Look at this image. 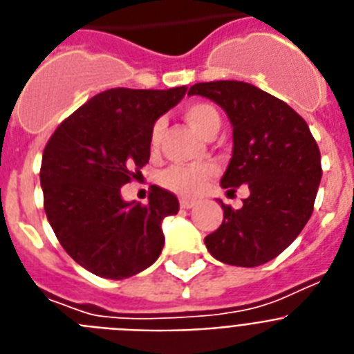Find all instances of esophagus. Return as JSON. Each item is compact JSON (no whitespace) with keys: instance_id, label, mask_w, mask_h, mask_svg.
I'll use <instances>...</instances> for the list:
<instances>
[{"instance_id":"34e87169","label":"esophagus","mask_w":354,"mask_h":354,"mask_svg":"<svg viewBox=\"0 0 354 354\" xmlns=\"http://www.w3.org/2000/svg\"><path fill=\"white\" fill-rule=\"evenodd\" d=\"M194 205H196V201L189 200V198H182V200H180V207H182V209H192Z\"/></svg>"}]
</instances>
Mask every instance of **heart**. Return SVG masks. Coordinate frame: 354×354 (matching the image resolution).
<instances>
[{
    "instance_id": "heart-1",
    "label": "heart",
    "mask_w": 354,
    "mask_h": 354,
    "mask_svg": "<svg viewBox=\"0 0 354 354\" xmlns=\"http://www.w3.org/2000/svg\"><path fill=\"white\" fill-rule=\"evenodd\" d=\"M185 120L200 133L203 138H214L221 127V115L212 104L192 102L183 109ZM163 133V120H156L149 131V149L156 151ZM216 174V165L210 162L196 165H171L160 172L158 182L165 189L182 196H198L207 182Z\"/></svg>"
}]
</instances>
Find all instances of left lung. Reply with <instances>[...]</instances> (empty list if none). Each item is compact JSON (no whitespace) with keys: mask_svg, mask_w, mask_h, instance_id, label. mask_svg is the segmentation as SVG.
Wrapping results in <instances>:
<instances>
[{"mask_svg":"<svg viewBox=\"0 0 354 354\" xmlns=\"http://www.w3.org/2000/svg\"><path fill=\"white\" fill-rule=\"evenodd\" d=\"M189 95L207 97L225 109L234 149L221 187L234 192L248 185L250 191L239 210L221 203L223 223L205 237L207 250L232 266L268 263L311 218L322 178L319 145L295 109L254 84L198 82Z\"/></svg>","mask_w":354,"mask_h":354,"instance_id":"8db88e82","label":"left lung"}]
</instances>
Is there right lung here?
<instances>
[{
	"instance_id": "1",
	"label": "right lung",
	"mask_w": 354,
	"mask_h": 354,
	"mask_svg": "<svg viewBox=\"0 0 354 354\" xmlns=\"http://www.w3.org/2000/svg\"><path fill=\"white\" fill-rule=\"evenodd\" d=\"M185 91L106 90L50 136L41 162L44 212L62 248L88 272L118 281L162 254V221L178 212V198L154 185L149 203H127L120 187L140 176L151 127Z\"/></svg>"
}]
</instances>
